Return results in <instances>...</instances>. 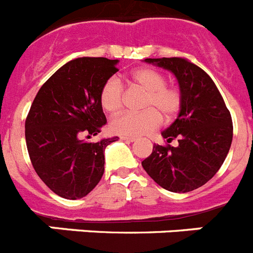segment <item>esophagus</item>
Wrapping results in <instances>:
<instances>
[{"instance_id": "1", "label": "esophagus", "mask_w": 253, "mask_h": 253, "mask_svg": "<svg viewBox=\"0 0 253 253\" xmlns=\"http://www.w3.org/2000/svg\"><path fill=\"white\" fill-rule=\"evenodd\" d=\"M121 140H124L126 142H133L135 141V137H128V136H121Z\"/></svg>"}]
</instances>
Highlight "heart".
<instances>
[{"label": "heart", "mask_w": 253, "mask_h": 253, "mask_svg": "<svg viewBox=\"0 0 253 253\" xmlns=\"http://www.w3.org/2000/svg\"><path fill=\"white\" fill-rule=\"evenodd\" d=\"M129 85L145 91L141 100L144 111L121 112L111 120L114 133L128 137L146 135L157 129L162 117L170 121L179 113L183 104L181 87L167 83V76L150 67L137 69L129 75ZM125 87L117 78L105 81L100 89L99 100L103 109L109 113L117 112L124 104Z\"/></svg>", "instance_id": "heart-1"}]
</instances>
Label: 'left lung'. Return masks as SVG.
I'll return each mask as SVG.
<instances>
[{
    "mask_svg": "<svg viewBox=\"0 0 253 253\" xmlns=\"http://www.w3.org/2000/svg\"><path fill=\"white\" fill-rule=\"evenodd\" d=\"M145 61L175 75L183 104L177 120L162 132L168 144L154 145L142 168L160 187L190 192L210 181L224 163L233 139L232 116L212 79L187 58ZM173 139L179 141L175 148L169 145Z\"/></svg>",
    "mask_w": 253,
    "mask_h": 253,
    "instance_id": "obj_1",
    "label": "left lung"
}]
</instances>
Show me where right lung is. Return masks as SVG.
<instances>
[{
    "label": "right lung",
    "mask_w": 253,
    "mask_h": 253,
    "mask_svg": "<svg viewBox=\"0 0 253 253\" xmlns=\"http://www.w3.org/2000/svg\"><path fill=\"white\" fill-rule=\"evenodd\" d=\"M118 60L81 57L57 70L35 95L25 121L30 162L49 190L67 200L86 196L104 173V149L117 137L87 142L107 124L99 100Z\"/></svg>",
    "instance_id": "obj_1"
}]
</instances>
